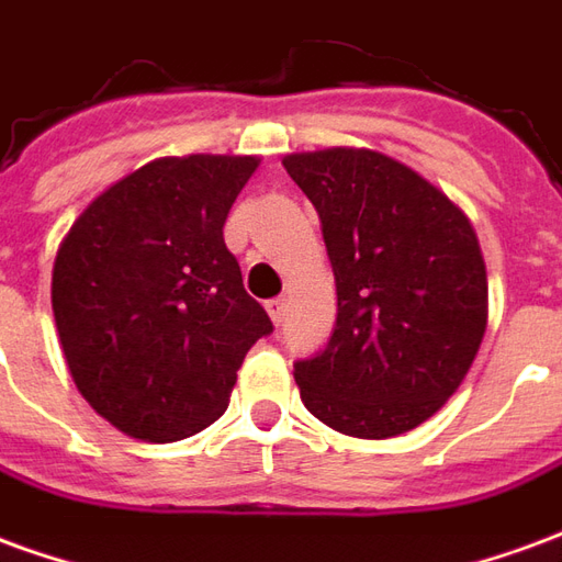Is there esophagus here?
Returning a JSON list of instances; mask_svg holds the SVG:
<instances>
[{
  "label": "esophagus",
  "mask_w": 562,
  "mask_h": 562,
  "mask_svg": "<svg viewBox=\"0 0 562 562\" xmlns=\"http://www.w3.org/2000/svg\"><path fill=\"white\" fill-rule=\"evenodd\" d=\"M285 297H273V301H268V313L270 318H273V325H280L282 318H285Z\"/></svg>",
  "instance_id": "34e87169"
}]
</instances>
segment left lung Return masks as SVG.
<instances>
[{
	"instance_id": "left-lung-1",
	"label": "left lung",
	"mask_w": 562,
	"mask_h": 562,
	"mask_svg": "<svg viewBox=\"0 0 562 562\" xmlns=\"http://www.w3.org/2000/svg\"><path fill=\"white\" fill-rule=\"evenodd\" d=\"M313 201L337 282L325 352L294 364L318 422L358 439L415 430L460 389L487 328L472 222L409 165L330 147L282 159Z\"/></svg>"
}]
</instances>
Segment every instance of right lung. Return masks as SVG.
I'll list each match as a JSON object with an SVG mask.
<instances>
[{"label": "right lung", "instance_id": "add662e5", "mask_svg": "<svg viewBox=\"0 0 562 562\" xmlns=\"http://www.w3.org/2000/svg\"><path fill=\"white\" fill-rule=\"evenodd\" d=\"M256 156H165L92 198L56 249L50 304L68 373L144 442L201 434L273 330L222 228Z\"/></svg>", "mask_w": 562, "mask_h": 562}]
</instances>
